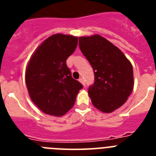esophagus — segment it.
I'll list each match as a JSON object with an SVG mask.
<instances>
[{
  "mask_svg": "<svg viewBox=\"0 0 156 156\" xmlns=\"http://www.w3.org/2000/svg\"><path fill=\"white\" fill-rule=\"evenodd\" d=\"M79 81H80V82L81 83H82L83 85V86H85V82H84V80L83 79V78H80V79H79Z\"/></svg>",
  "mask_w": 156,
  "mask_h": 156,
  "instance_id": "34e87169",
  "label": "esophagus"
}]
</instances>
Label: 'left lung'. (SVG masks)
I'll return each mask as SVG.
<instances>
[{"mask_svg":"<svg viewBox=\"0 0 156 156\" xmlns=\"http://www.w3.org/2000/svg\"><path fill=\"white\" fill-rule=\"evenodd\" d=\"M79 46L94 73V82L88 89L92 104L105 113L115 111L133 90L131 63L119 48L100 35L79 37Z\"/></svg>","mask_w":156,"mask_h":156,"instance_id":"obj_1","label":"left lung"}]
</instances>
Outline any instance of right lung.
Returning <instances> with one entry per match:
<instances>
[{
  "label": "right lung",
  "instance_id": "add662e5",
  "mask_svg": "<svg viewBox=\"0 0 156 156\" xmlns=\"http://www.w3.org/2000/svg\"><path fill=\"white\" fill-rule=\"evenodd\" d=\"M78 38L55 34L38 47L26 72L30 98L44 113L62 116L71 109L83 88L72 77L66 60L76 50Z\"/></svg>",
  "mask_w": 156,
  "mask_h": 156
}]
</instances>
